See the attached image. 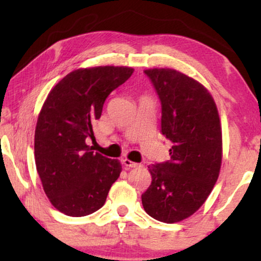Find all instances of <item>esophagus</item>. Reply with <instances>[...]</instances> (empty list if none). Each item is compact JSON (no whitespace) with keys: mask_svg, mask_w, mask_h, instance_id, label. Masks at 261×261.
<instances>
[{"mask_svg":"<svg viewBox=\"0 0 261 261\" xmlns=\"http://www.w3.org/2000/svg\"><path fill=\"white\" fill-rule=\"evenodd\" d=\"M123 164L125 167H127V168H138V167H141V164H138V163H135V162H132V161H130V160H127V159H124L123 161Z\"/></svg>","mask_w":261,"mask_h":261,"instance_id":"esophagus-1","label":"esophagus"}]
</instances>
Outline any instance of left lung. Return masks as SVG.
<instances>
[{
    "instance_id": "1",
    "label": "left lung",
    "mask_w": 261,
    "mask_h": 261,
    "mask_svg": "<svg viewBox=\"0 0 261 261\" xmlns=\"http://www.w3.org/2000/svg\"><path fill=\"white\" fill-rule=\"evenodd\" d=\"M162 106L161 131L170 159L149 166L152 182L142 194L145 212L174 223L193 215L218 181L222 134L218 109L199 82L170 68L145 69Z\"/></svg>"
}]
</instances>
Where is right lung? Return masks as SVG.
<instances>
[{
	"mask_svg": "<svg viewBox=\"0 0 261 261\" xmlns=\"http://www.w3.org/2000/svg\"><path fill=\"white\" fill-rule=\"evenodd\" d=\"M134 68H80L50 91L35 129L34 153L47 197L68 216L92 214L104 205L122 166L92 151L93 123L109 94L130 78ZM95 141V139H94Z\"/></svg>",
	"mask_w": 261,
	"mask_h": 261,
	"instance_id": "right-lung-1",
	"label": "right lung"
}]
</instances>
